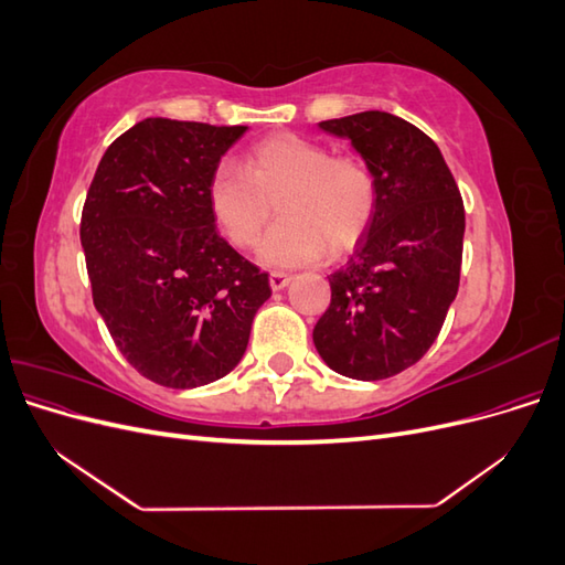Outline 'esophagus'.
<instances>
[{"mask_svg":"<svg viewBox=\"0 0 565 565\" xmlns=\"http://www.w3.org/2000/svg\"><path fill=\"white\" fill-rule=\"evenodd\" d=\"M289 280H292V276H289V273H282V270H273L270 276H268V282H270V287H273V289H282V287H287V285H289Z\"/></svg>","mask_w":565,"mask_h":565,"instance_id":"obj_1","label":"esophagus"}]
</instances>
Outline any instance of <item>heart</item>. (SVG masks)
Segmentation results:
<instances>
[{
    "label": "heart",
    "instance_id": "b5f03b06",
    "mask_svg": "<svg viewBox=\"0 0 565 565\" xmlns=\"http://www.w3.org/2000/svg\"><path fill=\"white\" fill-rule=\"evenodd\" d=\"M278 201L280 221L262 245L270 266L311 264L330 249L351 252L380 207V181L367 160L299 134H273L247 148L243 167L218 162L207 179V207L235 247H254Z\"/></svg>",
    "mask_w": 565,
    "mask_h": 565
}]
</instances>
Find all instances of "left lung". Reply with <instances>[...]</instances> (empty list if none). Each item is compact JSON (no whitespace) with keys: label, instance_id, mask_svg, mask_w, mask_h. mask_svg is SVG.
Here are the masks:
<instances>
[{"label":"left lung","instance_id":"8db88e82","mask_svg":"<svg viewBox=\"0 0 565 565\" xmlns=\"http://www.w3.org/2000/svg\"><path fill=\"white\" fill-rule=\"evenodd\" d=\"M347 136L380 181V207L347 266L330 276L332 299L313 344L334 372L377 382L431 349L457 297L465 202L438 146L405 119L365 110L324 119Z\"/></svg>","mask_w":565,"mask_h":565}]
</instances>
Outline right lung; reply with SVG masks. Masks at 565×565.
Wrapping results in <instances>:
<instances>
[{
    "label": "right lung",
    "mask_w": 565,
    "mask_h": 565,
    "mask_svg": "<svg viewBox=\"0 0 565 565\" xmlns=\"http://www.w3.org/2000/svg\"><path fill=\"white\" fill-rule=\"evenodd\" d=\"M247 127L148 117L108 146L79 237L96 311L146 380L216 382L241 363L268 273L216 233L207 179Z\"/></svg>",
    "instance_id": "obj_1"
}]
</instances>
